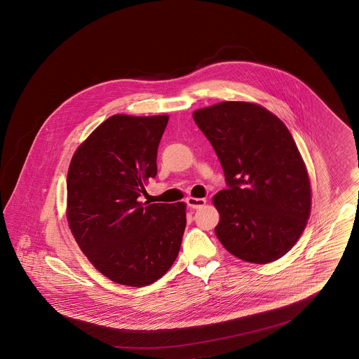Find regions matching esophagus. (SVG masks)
Returning <instances> with one entry per match:
<instances>
[{"mask_svg": "<svg viewBox=\"0 0 359 359\" xmlns=\"http://www.w3.org/2000/svg\"><path fill=\"white\" fill-rule=\"evenodd\" d=\"M188 207L191 208H202L205 205L203 198H187Z\"/></svg>", "mask_w": 359, "mask_h": 359, "instance_id": "obj_1", "label": "esophagus"}]
</instances>
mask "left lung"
<instances>
[{"label": "left lung", "instance_id": "left-lung-1", "mask_svg": "<svg viewBox=\"0 0 359 359\" xmlns=\"http://www.w3.org/2000/svg\"><path fill=\"white\" fill-rule=\"evenodd\" d=\"M194 121L224 172L227 188L212 198L221 243L253 264L287 255L311 212L307 168L288 128L259 104L233 101L196 110Z\"/></svg>", "mask_w": 359, "mask_h": 359}]
</instances>
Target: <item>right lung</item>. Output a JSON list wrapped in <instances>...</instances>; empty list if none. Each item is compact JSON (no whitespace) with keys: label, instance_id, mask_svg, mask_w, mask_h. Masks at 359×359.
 <instances>
[{"label":"right lung","instance_id":"add662e5","mask_svg":"<svg viewBox=\"0 0 359 359\" xmlns=\"http://www.w3.org/2000/svg\"><path fill=\"white\" fill-rule=\"evenodd\" d=\"M168 116L116 114L76 149L67 175V219L90 262L111 281L145 287L167 273L186 229L184 203L138 202L157 173Z\"/></svg>","mask_w":359,"mask_h":359}]
</instances>
